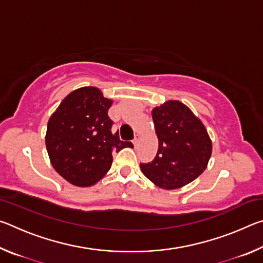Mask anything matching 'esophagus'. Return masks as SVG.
<instances>
[{"label": "esophagus", "mask_w": 263, "mask_h": 263, "mask_svg": "<svg viewBox=\"0 0 263 263\" xmlns=\"http://www.w3.org/2000/svg\"><path fill=\"white\" fill-rule=\"evenodd\" d=\"M140 135H138V133H137V135L135 136V139H133V145H135V147H137V146H138V144H139V140H140Z\"/></svg>", "instance_id": "1"}]
</instances>
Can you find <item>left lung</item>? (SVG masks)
<instances>
[{"instance_id": "8db88e82", "label": "left lung", "mask_w": 263, "mask_h": 263, "mask_svg": "<svg viewBox=\"0 0 263 263\" xmlns=\"http://www.w3.org/2000/svg\"><path fill=\"white\" fill-rule=\"evenodd\" d=\"M159 139L157 157L141 163L147 179L161 189L184 186L202 174L212 153V141L205 126L184 103L166 101L152 110Z\"/></svg>"}]
</instances>
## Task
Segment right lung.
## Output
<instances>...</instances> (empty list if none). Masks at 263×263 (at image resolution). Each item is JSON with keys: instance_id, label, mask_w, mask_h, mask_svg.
<instances>
[{"instance_id": "1", "label": "right lung", "mask_w": 263, "mask_h": 263, "mask_svg": "<svg viewBox=\"0 0 263 263\" xmlns=\"http://www.w3.org/2000/svg\"><path fill=\"white\" fill-rule=\"evenodd\" d=\"M114 101L96 87L75 89L65 97L47 123L46 149L54 171L70 184L87 188L103 179L112 152L130 147L111 131L108 110Z\"/></svg>"}]
</instances>
